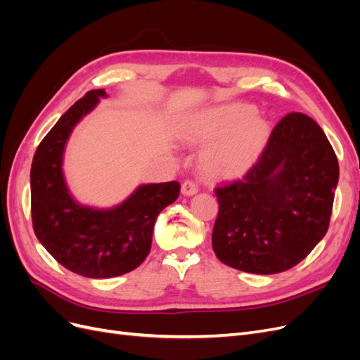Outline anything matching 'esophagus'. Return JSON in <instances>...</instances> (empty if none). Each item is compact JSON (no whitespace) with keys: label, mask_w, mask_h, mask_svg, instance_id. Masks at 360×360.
<instances>
[{"label":"esophagus","mask_w":360,"mask_h":360,"mask_svg":"<svg viewBox=\"0 0 360 360\" xmlns=\"http://www.w3.org/2000/svg\"><path fill=\"white\" fill-rule=\"evenodd\" d=\"M181 192H183V195H188V197H191V195H195L198 192V184L192 180H186L181 184Z\"/></svg>","instance_id":"34e87169"}]
</instances>
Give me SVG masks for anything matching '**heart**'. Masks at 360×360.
I'll return each instance as SVG.
<instances>
[{
  "label": "heart",
  "mask_w": 360,
  "mask_h": 360,
  "mask_svg": "<svg viewBox=\"0 0 360 360\" xmlns=\"http://www.w3.org/2000/svg\"><path fill=\"white\" fill-rule=\"evenodd\" d=\"M269 138V124L248 105H225L193 117L183 139L191 146L217 143L204 151L201 165L213 179L240 177L254 165Z\"/></svg>",
  "instance_id": "1"
}]
</instances>
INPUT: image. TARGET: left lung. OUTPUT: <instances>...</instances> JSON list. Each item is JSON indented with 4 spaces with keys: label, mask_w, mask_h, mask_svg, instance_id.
Here are the masks:
<instances>
[{
    "label": "left lung",
    "mask_w": 360,
    "mask_h": 360,
    "mask_svg": "<svg viewBox=\"0 0 360 360\" xmlns=\"http://www.w3.org/2000/svg\"><path fill=\"white\" fill-rule=\"evenodd\" d=\"M338 179L340 165L321 127L302 112L287 114L252 168L214 189L216 257L257 275L299 264L328 233Z\"/></svg>",
    "instance_id": "8db88e82"
}]
</instances>
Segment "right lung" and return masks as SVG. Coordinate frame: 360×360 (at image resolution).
<instances>
[{
  "label": "right lung",
  "instance_id": "obj_1",
  "mask_svg": "<svg viewBox=\"0 0 360 360\" xmlns=\"http://www.w3.org/2000/svg\"><path fill=\"white\" fill-rule=\"evenodd\" d=\"M106 97L91 90L61 115L31 163V219L39 242L61 266L85 278L124 275L147 258L158 214L177 200V181L139 186L114 209L76 202L63 177V153L79 120Z\"/></svg>",
  "mask_w": 360,
  "mask_h": 360
}]
</instances>
